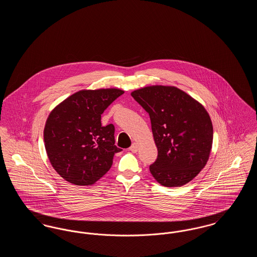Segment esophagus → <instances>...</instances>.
<instances>
[{
    "instance_id": "1",
    "label": "esophagus",
    "mask_w": 257,
    "mask_h": 257,
    "mask_svg": "<svg viewBox=\"0 0 257 257\" xmlns=\"http://www.w3.org/2000/svg\"><path fill=\"white\" fill-rule=\"evenodd\" d=\"M138 145L136 144V143H134L132 146H131V147H130V150L132 151V152H134V153H136L137 151H138Z\"/></svg>"
}]
</instances>
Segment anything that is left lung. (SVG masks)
Returning a JSON list of instances; mask_svg holds the SVG:
<instances>
[{
    "label": "left lung",
    "instance_id": "obj_1",
    "mask_svg": "<svg viewBox=\"0 0 257 257\" xmlns=\"http://www.w3.org/2000/svg\"><path fill=\"white\" fill-rule=\"evenodd\" d=\"M131 95L148 112L157 160L149 171L158 183L181 187L207 164L213 145V125L205 108L180 88L149 86Z\"/></svg>",
    "mask_w": 257,
    "mask_h": 257
}]
</instances>
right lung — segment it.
Instances as JSON below:
<instances>
[{"label": "right lung", "instance_id": "obj_1", "mask_svg": "<svg viewBox=\"0 0 257 257\" xmlns=\"http://www.w3.org/2000/svg\"><path fill=\"white\" fill-rule=\"evenodd\" d=\"M119 88L83 89L51 110L43 137L54 170L69 183L90 186L103 177L115 153L114 126H102L101 114L122 95Z\"/></svg>", "mask_w": 257, "mask_h": 257}]
</instances>
